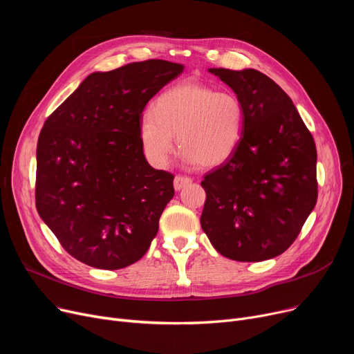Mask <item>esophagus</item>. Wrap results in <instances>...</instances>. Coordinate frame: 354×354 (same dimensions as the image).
<instances>
[{
    "mask_svg": "<svg viewBox=\"0 0 354 354\" xmlns=\"http://www.w3.org/2000/svg\"><path fill=\"white\" fill-rule=\"evenodd\" d=\"M192 182V179L189 176H185V175H176L175 180H174V187L176 191H180L182 188L188 187V185Z\"/></svg>",
    "mask_w": 354,
    "mask_h": 354,
    "instance_id": "obj_1",
    "label": "esophagus"
}]
</instances>
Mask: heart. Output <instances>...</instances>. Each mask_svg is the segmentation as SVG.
Masks as SVG:
<instances>
[{
    "instance_id": "b5f03b06",
    "label": "heart",
    "mask_w": 354,
    "mask_h": 354,
    "mask_svg": "<svg viewBox=\"0 0 354 354\" xmlns=\"http://www.w3.org/2000/svg\"><path fill=\"white\" fill-rule=\"evenodd\" d=\"M245 107L234 91L188 80L165 90L153 111L139 122V140L147 160L165 166L175 139L178 149L198 167L211 169L225 163L244 135Z\"/></svg>"
}]
</instances>
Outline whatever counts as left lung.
<instances>
[{"mask_svg": "<svg viewBox=\"0 0 354 354\" xmlns=\"http://www.w3.org/2000/svg\"><path fill=\"white\" fill-rule=\"evenodd\" d=\"M245 107L234 155L203 176L201 227L230 259L264 261L299 236L317 202V151L287 93L261 71L209 68Z\"/></svg>", "mask_w": 354, "mask_h": 354, "instance_id": "obj_1", "label": "left lung"}]
</instances>
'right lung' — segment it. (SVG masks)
<instances>
[{
  "label": "right lung",
  "mask_w": 354,
  "mask_h": 354,
  "mask_svg": "<svg viewBox=\"0 0 354 354\" xmlns=\"http://www.w3.org/2000/svg\"><path fill=\"white\" fill-rule=\"evenodd\" d=\"M182 70L146 60L91 73L47 118L37 143L35 208L80 263L119 270L151 247L175 176L147 163L139 122Z\"/></svg>",
  "instance_id": "1"
}]
</instances>
